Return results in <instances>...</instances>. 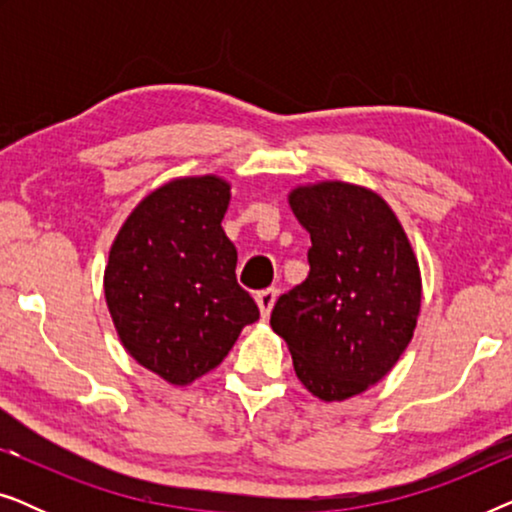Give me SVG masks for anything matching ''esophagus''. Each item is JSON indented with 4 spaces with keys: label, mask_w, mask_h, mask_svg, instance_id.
<instances>
[{
    "label": "esophagus",
    "mask_w": 512,
    "mask_h": 512,
    "mask_svg": "<svg viewBox=\"0 0 512 512\" xmlns=\"http://www.w3.org/2000/svg\"><path fill=\"white\" fill-rule=\"evenodd\" d=\"M275 300H277V289H265L256 293V303H258V310L263 314V319L270 317L272 307H275Z\"/></svg>",
    "instance_id": "obj_1"
}]
</instances>
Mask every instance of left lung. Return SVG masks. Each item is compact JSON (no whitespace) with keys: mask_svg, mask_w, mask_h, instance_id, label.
Listing matches in <instances>:
<instances>
[{"mask_svg":"<svg viewBox=\"0 0 512 512\" xmlns=\"http://www.w3.org/2000/svg\"><path fill=\"white\" fill-rule=\"evenodd\" d=\"M307 233L310 275L279 296L270 326L305 389L345 401L396 366L422 307L417 256L396 214L370 188L319 181L289 193Z\"/></svg>","mask_w":512,"mask_h":512,"instance_id":"left-lung-1","label":"left lung"}]
</instances>
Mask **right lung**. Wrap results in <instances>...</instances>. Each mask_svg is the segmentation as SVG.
Segmentation results:
<instances>
[{"mask_svg": "<svg viewBox=\"0 0 512 512\" xmlns=\"http://www.w3.org/2000/svg\"><path fill=\"white\" fill-rule=\"evenodd\" d=\"M228 202L230 184L216 174L167 181L132 209L109 251L104 298L118 338L177 387L219 366L258 319L221 228Z\"/></svg>", "mask_w": 512, "mask_h": 512, "instance_id": "obj_1", "label": "right lung"}]
</instances>
